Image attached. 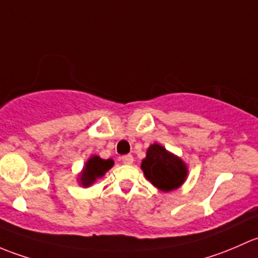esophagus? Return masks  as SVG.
I'll return each mask as SVG.
<instances>
[{
  "label": "esophagus",
  "mask_w": 258,
  "mask_h": 258,
  "mask_svg": "<svg viewBox=\"0 0 258 258\" xmlns=\"http://www.w3.org/2000/svg\"><path fill=\"white\" fill-rule=\"evenodd\" d=\"M121 161H123V164H125V165H130V164H133V161H134V158H133V155H124L121 156Z\"/></svg>",
  "instance_id": "obj_1"
}]
</instances>
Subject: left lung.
<instances>
[{"instance_id":"1","label":"left lung","mask_w":258,"mask_h":258,"mask_svg":"<svg viewBox=\"0 0 258 258\" xmlns=\"http://www.w3.org/2000/svg\"><path fill=\"white\" fill-rule=\"evenodd\" d=\"M142 170L154 186L165 192L181 186L187 176L186 164L156 143L147 150Z\"/></svg>"}]
</instances>
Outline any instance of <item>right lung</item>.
<instances>
[{"label": "right lung", "mask_w": 258, "mask_h": 258, "mask_svg": "<svg viewBox=\"0 0 258 258\" xmlns=\"http://www.w3.org/2000/svg\"><path fill=\"white\" fill-rule=\"evenodd\" d=\"M113 165L114 161L111 159L104 160L98 155L90 156L79 175V184L83 185V187L90 186L95 180L102 177Z\"/></svg>", "instance_id": "right-lung-1"}]
</instances>
